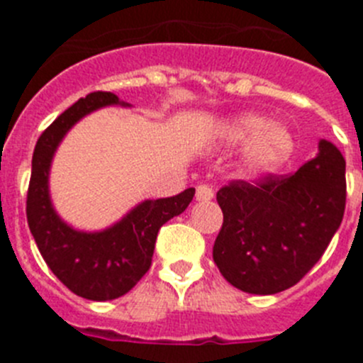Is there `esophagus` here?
<instances>
[{
	"label": "esophagus",
	"mask_w": 363,
	"mask_h": 363,
	"mask_svg": "<svg viewBox=\"0 0 363 363\" xmlns=\"http://www.w3.org/2000/svg\"><path fill=\"white\" fill-rule=\"evenodd\" d=\"M214 198V189L207 184H200L196 187V200L198 201H209Z\"/></svg>",
	"instance_id": "1"
}]
</instances>
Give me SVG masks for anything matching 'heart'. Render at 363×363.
Here are the masks:
<instances>
[{
	"label": "heart",
	"instance_id": "1",
	"mask_svg": "<svg viewBox=\"0 0 363 363\" xmlns=\"http://www.w3.org/2000/svg\"><path fill=\"white\" fill-rule=\"evenodd\" d=\"M218 136L227 147H238L247 142L242 165L252 176L277 171L293 152V136L289 130L280 123H267L258 114L229 118L220 125Z\"/></svg>",
	"mask_w": 363,
	"mask_h": 363
}]
</instances>
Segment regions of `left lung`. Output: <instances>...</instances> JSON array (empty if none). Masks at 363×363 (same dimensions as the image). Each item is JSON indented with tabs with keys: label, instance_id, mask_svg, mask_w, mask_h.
Here are the masks:
<instances>
[{
	"label": "left lung",
	"instance_id": "left-lung-1",
	"mask_svg": "<svg viewBox=\"0 0 363 363\" xmlns=\"http://www.w3.org/2000/svg\"><path fill=\"white\" fill-rule=\"evenodd\" d=\"M223 225L214 264L243 293L277 294L322 258L345 211V160L327 140L293 174L230 182L216 194Z\"/></svg>",
	"mask_w": 363,
	"mask_h": 363
}]
</instances>
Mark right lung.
I'll return each mask as SVG.
<instances>
[{"label": "right lung", "instance_id": "add662e5", "mask_svg": "<svg viewBox=\"0 0 363 363\" xmlns=\"http://www.w3.org/2000/svg\"><path fill=\"white\" fill-rule=\"evenodd\" d=\"M107 105L129 107L112 92H91L43 130L32 156L27 192V221L43 259L74 294L94 301L123 296L142 280L152 262L160 227L184 213L194 196L191 187L171 198L145 200L98 233L72 229L57 216L49 194L54 152L76 121Z\"/></svg>", "mask_w": 363, "mask_h": 363}]
</instances>
